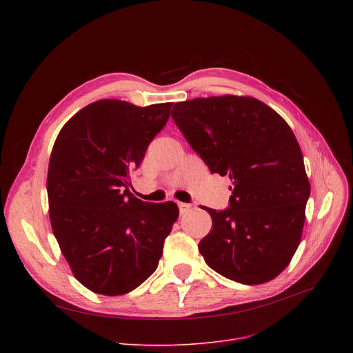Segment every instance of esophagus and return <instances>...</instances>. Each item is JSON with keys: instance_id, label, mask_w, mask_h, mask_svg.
Segmentation results:
<instances>
[{"instance_id": "obj_1", "label": "esophagus", "mask_w": 353, "mask_h": 353, "mask_svg": "<svg viewBox=\"0 0 353 353\" xmlns=\"http://www.w3.org/2000/svg\"><path fill=\"white\" fill-rule=\"evenodd\" d=\"M179 209H180V214H186L192 209V206L189 203H179Z\"/></svg>"}]
</instances>
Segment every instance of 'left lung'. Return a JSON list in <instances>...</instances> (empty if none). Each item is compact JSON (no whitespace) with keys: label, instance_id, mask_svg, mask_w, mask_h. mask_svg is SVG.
Wrapping results in <instances>:
<instances>
[{"label":"left lung","instance_id":"1","mask_svg":"<svg viewBox=\"0 0 353 353\" xmlns=\"http://www.w3.org/2000/svg\"><path fill=\"white\" fill-rule=\"evenodd\" d=\"M172 117L210 173L232 180L229 209L206 208L213 226L199 252L230 281L261 285L274 279L301 243L310 194L292 128L249 96L180 101Z\"/></svg>","mask_w":353,"mask_h":353}]
</instances>
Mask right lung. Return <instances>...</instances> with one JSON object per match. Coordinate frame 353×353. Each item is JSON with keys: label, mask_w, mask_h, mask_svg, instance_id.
Masks as SVG:
<instances>
[{"label": "right lung", "mask_w": 353, "mask_h": 353, "mask_svg": "<svg viewBox=\"0 0 353 353\" xmlns=\"http://www.w3.org/2000/svg\"><path fill=\"white\" fill-rule=\"evenodd\" d=\"M172 105L99 100L55 139L47 174L51 228L74 277L91 292L128 293L157 269L179 208L141 201L127 186Z\"/></svg>", "instance_id": "add662e5"}]
</instances>
